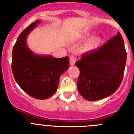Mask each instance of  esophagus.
I'll list each match as a JSON object with an SVG mask.
<instances>
[{
  "label": "esophagus",
  "mask_w": 134,
  "mask_h": 134,
  "mask_svg": "<svg viewBox=\"0 0 134 134\" xmlns=\"http://www.w3.org/2000/svg\"><path fill=\"white\" fill-rule=\"evenodd\" d=\"M75 61H76V59H75V57L74 55H72L70 57V65H75Z\"/></svg>",
  "instance_id": "1"
}]
</instances>
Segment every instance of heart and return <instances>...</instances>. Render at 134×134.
Instances as JSON below:
<instances>
[{
	"instance_id": "1",
	"label": "heart",
	"mask_w": 134,
	"mask_h": 134,
	"mask_svg": "<svg viewBox=\"0 0 134 134\" xmlns=\"http://www.w3.org/2000/svg\"><path fill=\"white\" fill-rule=\"evenodd\" d=\"M101 42V38L100 36H94L86 42L83 46L84 51H92L97 48Z\"/></svg>"
}]
</instances>
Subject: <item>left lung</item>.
Masks as SVG:
<instances>
[{"label": "left lung", "mask_w": 134, "mask_h": 134, "mask_svg": "<svg viewBox=\"0 0 134 134\" xmlns=\"http://www.w3.org/2000/svg\"><path fill=\"white\" fill-rule=\"evenodd\" d=\"M126 60L119 32L97 50L82 54L75 63L80 71L77 89L81 96L94 101L112 95L121 83Z\"/></svg>", "instance_id": "obj_1"}]
</instances>
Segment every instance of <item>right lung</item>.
<instances>
[{"mask_svg": "<svg viewBox=\"0 0 134 134\" xmlns=\"http://www.w3.org/2000/svg\"><path fill=\"white\" fill-rule=\"evenodd\" d=\"M40 22L38 20L30 24L17 38L13 48L11 69L16 82L25 92L44 100L56 92L60 75L69 67V59L39 55L29 48L27 36Z\"/></svg>", "mask_w": 134, "mask_h": 134, "instance_id": "right-lung-1", "label": "right lung"}]
</instances>
